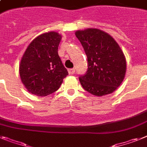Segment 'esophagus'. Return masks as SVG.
Masks as SVG:
<instances>
[{"instance_id": "obj_1", "label": "esophagus", "mask_w": 147, "mask_h": 147, "mask_svg": "<svg viewBox=\"0 0 147 147\" xmlns=\"http://www.w3.org/2000/svg\"><path fill=\"white\" fill-rule=\"evenodd\" d=\"M68 72H69V75H73L75 73V69H69L68 70Z\"/></svg>"}]
</instances>
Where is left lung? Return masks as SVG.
Listing matches in <instances>:
<instances>
[{
    "instance_id": "8db88e82",
    "label": "left lung",
    "mask_w": 147,
    "mask_h": 147,
    "mask_svg": "<svg viewBox=\"0 0 147 147\" xmlns=\"http://www.w3.org/2000/svg\"><path fill=\"white\" fill-rule=\"evenodd\" d=\"M87 57V72L79 77L85 90L96 96L112 93L123 82L126 61L123 51L111 36L96 28L77 30Z\"/></svg>"
}]
</instances>
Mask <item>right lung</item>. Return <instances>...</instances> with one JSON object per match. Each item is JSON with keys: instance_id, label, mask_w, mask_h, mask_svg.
Instances as JSON below:
<instances>
[{"instance_id": "1", "label": "right lung", "mask_w": 147, "mask_h": 147, "mask_svg": "<svg viewBox=\"0 0 147 147\" xmlns=\"http://www.w3.org/2000/svg\"><path fill=\"white\" fill-rule=\"evenodd\" d=\"M61 35L48 32L30 43L21 60L19 74L28 92L46 96L59 89L68 71L58 55Z\"/></svg>"}]
</instances>
